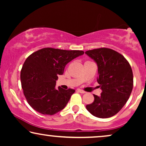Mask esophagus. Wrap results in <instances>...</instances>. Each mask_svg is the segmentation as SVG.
I'll return each instance as SVG.
<instances>
[{
  "label": "esophagus",
  "mask_w": 146,
  "mask_h": 146,
  "mask_svg": "<svg viewBox=\"0 0 146 146\" xmlns=\"http://www.w3.org/2000/svg\"><path fill=\"white\" fill-rule=\"evenodd\" d=\"M77 91L78 92L81 93V94H84V93H86L85 91H84V90H80V89H78Z\"/></svg>",
  "instance_id": "esophagus-1"
}]
</instances>
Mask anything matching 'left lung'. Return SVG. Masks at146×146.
Returning <instances> with one entry per match:
<instances>
[{"label": "left lung", "mask_w": 146, "mask_h": 146, "mask_svg": "<svg viewBox=\"0 0 146 146\" xmlns=\"http://www.w3.org/2000/svg\"><path fill=\"white\" fill-rule=\"evenodd\" d=\"M96 63L97 82L102 92L94 95V101L86 106L93 115L110 117L118 112L129 99L133 89V72L126 59L113 50L101 48L85 52Z\"/></svg>", "instance_id": "obj_1"}]
</instances>
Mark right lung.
I'll use <instances>...</instances> for the list:
<instances>
[{"label":"right lung","instance_id":"right-lung-1","mask_svg":"<svg viewBox=\"0 0 146 146\" xmlns=\"http://www.w3.org/2000/svg\"><path fill=\"white\" fill-rule=\"evenodd\" d=\"M84 53L45 48L27 58L22 68L21 80L24 95L34 110L42 114L54 115L64 108L75 90L56 88L58 76L62 75L68 63Z\"/></svg>","mask_w":146,"mask_h":146}]
</instances>
